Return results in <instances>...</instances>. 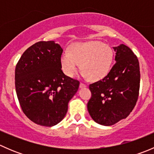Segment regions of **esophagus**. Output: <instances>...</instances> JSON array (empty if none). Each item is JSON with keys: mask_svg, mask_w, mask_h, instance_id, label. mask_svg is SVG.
Here are the masks:
<instances>
[{"mask_svg": "<svg viewBox=\"0 0 154 154\" xmlns=\"http://www.w3.org/2000/svg\"><path fill=\"white\" fill-rule=\"evenodd\" d=\"M86 84H84V83H80V88H86Z\"/></svg>", "mask_w": 154, "mask_h": 154, "instance_id": "esophagus-1", "label": "esophagus"}]
</instances>
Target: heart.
I'll use <instances>...</instances> for the list:
<instances>
[{
  "label": "heart",
  "instance_id": "heart-1",
  "mask_svg": "<svg viewBox=\"0 0 154 154\" xmlns=\"http://www.w3.org/2000/svg\"><path fill=\"white\" fill-rule=\"evenodd\" d=\"M114 54L110 46L101 42L74 43L61 57V66L68 77H73L80 64L83 77L98 81L109 73Z\"/></svg>",
  "mask_w": 154,
  "mask_h": 154
}]
</instances>
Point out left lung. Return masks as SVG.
<instances>
[{"mask_svg": "<svg viewBox=\"0 0 154 154\" xmlns=\"http://www.w3.org/2000/svg\"><path fill=\"white\" fill-rule=\"evenodd\" d=\"M116 63L101 80L89 85L91 97L87 108L91 119L111 126L130 115L139 97L140 71L137 57L127 46L113 47Z\"/></svg>", "mask_w": 154, "mask_h": 154, "instance_id": "1", "label": "left lung"}]
</instances>
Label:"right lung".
Segmentation results:
<instances>
[{"label": "right lung", "instance_id": "1", "mask_svg": "<svg viewBox=\"0 0 154 154\" xmlns=\"http://www.w3.org/2000/svg\"><path fill=\"white\" fill-rule=\"evenodd\" d=\"M63 48L54 41L27 48L15 67V91L21 109L38 125L53 127L66 116L80 82L62 71Z\"/></svg>", "mask_w": 154, "mask_h": 154}]
</instances>
